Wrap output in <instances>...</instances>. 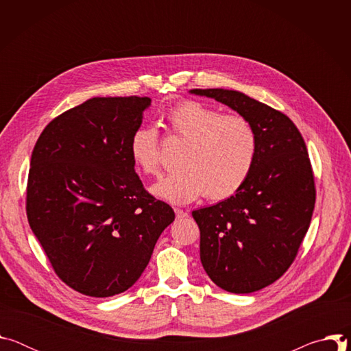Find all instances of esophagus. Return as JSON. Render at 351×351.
Segmentation results:
<instances>
[{
	"label": "esophagus",
	"instance_id": "34e87169",
	"mask_svg": "<svg viewBox=\"0 0 351 351\" xmlns=\"http://www.w3.org/2000/svg\"><path fill=\"white\" fill-rule=\"evenodd\" d=\"M175 214H176V218H178V219H183V218L187 217V211L180 210V208H175Z\"/></svg>",
	"mask_w": 351,
	"mask_h": 351
}]
</instances>
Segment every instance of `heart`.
<instances>
[{"mask_svg": "<svg viewBox=\"0 0 351 351\" xmlns=\"http://www.w3.org/2000/svg\"><path fill=\"white\" fill-rule=\"evenodd\" d=\"M164 118L169 130L187 144L178 162L180 169L152 187L157 197L182 206L203 194L223 199L243 187L258 153V136L252 122L237 114L221 115L193 99L178 103ZM129 153L143 173L160 175L161 141L156 128H136Z\"/></svg>", "mask_w": 351, "mask_h": 351, "instance_id": "b5f03b06", "label": "heart"}]
</instances>
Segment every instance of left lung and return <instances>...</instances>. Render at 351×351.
I'll use <instances>...</instances> for the list:
<instances>
[{
  "mask_svg": "<svg viewBox=\"0 0 351 351\" xmlns=\"http://www.w3.org/2000/svg\"><path fill=\"white\" fill-rule=\"evenodd\" d=\"M230 107L256 128L258 153L243 187L191 213L199 260L221 289L243 294L278 280L293 264L311 222L315 183L302 133L289 117L225 88H193Z\"/></svg>",
  "mask_w": 351,
  "mask_h": 351,
  "instance_id": "left-lung-1",
  "label": "left lung"
}]
</instances>
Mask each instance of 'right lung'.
Listing matches in <instances>:
<instances>
[{"instance_id":"1","label":"right lung","mask_w":351,"mask_h":351,"mask_svg":"<svg viewBox=\"0 0 351 351\" xmlns=\"http://www.w3.org/2000/svg\"><path fill=\"white\" fill-rule=\"evenodd\" d=\"M148 97H94L54 118L32 153L26 214L58 278L91 297L134 285L175 219L134 171L129 141Z\"/></svg>"}]
</instances>
